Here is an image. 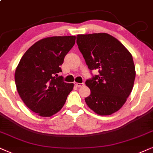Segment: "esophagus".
I'll return each mask as SVG.
<instances>
[{
	"instance_id": "obj_1",
	"label": "esophagus",
	"mask_w": 153,
	"mask_h": 153,
	"mask_svg": "<svg viewBox=\"0 0 153 153\" xmlns=\"http://www.w3.org/2000/svg\"><path fill=\"white\" fill-rule=\"evenodd\" d=\"M75 85L76 87H78V88H81V87L84 86V83H78V82H74Z\"/></svg>"
}]
</instances>
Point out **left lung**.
Instances as JSON below:
<instances>
[{
	"label": "left lung",
	"instance_id": "8db88e82",
	"mask_svg": "<svg viewBox=\"0 0 153 153\" xmlns=\"http://www.w3.org/2000/svg\"><path fill=\"white\" fill-rule=\"evenodd\" d=\"M77 44L89 69L99 71L85 82L90 90L85 99L87 105L101 116L119 111L131 94L136 78L131 53L107 33L78 34Z\"/></svg>",
	"mask_w": 153,
	"mask_h": 153
}]
</instances>
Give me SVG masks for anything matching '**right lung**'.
I'll list each match as a JSON object with an SVG mask.
<instances>
[{"mask_svg":"<svg viewBox=\"0 0 153 153\" xmlns=\"http://www.w3.org/2000/svg\"><path fill=\"white\" fill-rule=\"evenodd\" d=\"M75 36L46 37L29 48L15 73L17 90L25 105L39 116L50 117L62 109L73 83L63 82L61 72L65 55Z\"/></svg>","mask_w":153,"mask_h":153,"instance_id":"add662e5","label":"right lung"}]
</instances>
